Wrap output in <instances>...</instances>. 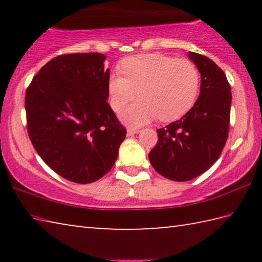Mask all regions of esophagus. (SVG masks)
<instances>
[{
  "label": "esophagus",
  "mask_w": 262,
  "mask_h": 262,
  "mask_svg": "<svg viewBox=\"0 0 262 262\" xmlns=\"http://www.w3.org/2000/svg\"><path fill=\"white\" fill-rule=\"evenodd\" d=\"M140 129H136V128H128L127 129V136H133L135 134H139Z\"/></svg>",
  "instance_id": "34e87169"
}]
</instances>
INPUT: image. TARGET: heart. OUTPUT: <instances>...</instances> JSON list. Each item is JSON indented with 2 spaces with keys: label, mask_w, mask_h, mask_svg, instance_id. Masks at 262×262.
I'll return each instance as SVG.
<instances>
[{
  "label": "heart",
  "mask_w": 262,
  "mask_h": 262,
  "mask_svg": "<svg viewBox=\"0 0 262 262\" xmlns=\"http://www.w3.org/2000/svg\"><path fill=\"white\" fill-rule=\"evenodd\" d=\"M122 74L108 78L110 104L120 111L137 96L141 97L120 118L128 126L139 127L159 117L172 121L183 117L194 105L200 86V74L193 62L164 54L127 57L121 63Z\"/></svg>",
  "instance_id": "1"
}]
</instances>
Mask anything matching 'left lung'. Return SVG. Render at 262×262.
Wrapping results in <instances>:
<instances>
[{
	"label": "left lung",
	"mask_w": 262,
	"mask_h": 262,
	"mask_svg": "<svg viewBox=\"0 0 262 262\" xmlns=\"http://www.w3.org/2000/svg\"><path fill=\"white\" fill-rule=\"evenodd\" d=\"M201 74L200 95L178 121L157 129L158 142L149 161L159 174L188 181L206 172L220 158L228 139L231 88L227 76L209 57L189 52Z\"/></svg>",
	"instance_id": "1"
}]
</instances>
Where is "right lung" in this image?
Listing matches in <instances>:
<instances>
[{
	"label": "right lung",
	"instance_id": "obj_1",
	"mask_svg": "<svg viewBox=\"0 0 262 262\" xmlns=\"http://www.w3.org/2000/svg\"><path fill=\"white\" fill-rule=\"evenodd\" d=\"M105 60L100 53L56 56L26 91L28 132L35 151L57 174L77 184L107 173L126 137L106 101Z\"/></svg>",
	"mask_w": 262,
	"mask_h": 262
}]
</instances>
